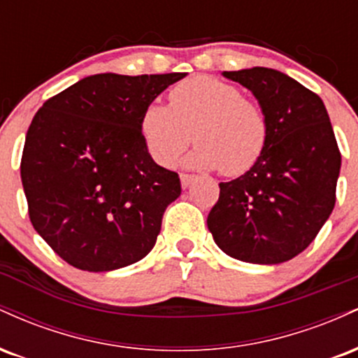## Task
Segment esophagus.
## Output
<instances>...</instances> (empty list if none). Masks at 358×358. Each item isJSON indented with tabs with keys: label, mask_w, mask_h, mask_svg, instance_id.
Segmentation results:
<instances>
[{
	"label": "esophagus",
	"mask_w": 358,
	"mask_h": 358,
	"mask_svg": "<svg viewBox=\"0 0 358 358\" xmlns=\"http://www.w3.org/2000/svg\"><path fill=\"white\" fill-rule=\"evenodd\" d=\"M195 180V175H190V173H182L180 175V182H182V187L187 188L190 187V183Z\"/></svg>",
	"instance_id": "obj_1"
}]
</instances>
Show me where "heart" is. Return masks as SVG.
<instances>
[{"instance_id":"1","label":"heart","mask_w":358,"mask_h":358,"mask_svg":"<svg viewBox=\"0 0 358 358\" xmlns=\"http://www.w3.org/2000/svg\"><path fill=\"white\" fill-rule=\"evenodd\" d=\"M168 101L170 109L148 104L139 121L146 151L159 166H173L193 139L188 166L237 176L256 165L268 146V114L231 82L190 77L170 90Z\"/></svg>"}]
</instances>
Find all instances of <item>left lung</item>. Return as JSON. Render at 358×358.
Returning <instances> with one entry per match:
<instances>
[{"instance_id":"1","label":"left lung","mask_w":358,"mask_h":358,"mask_svg":"<svg viewBox=\"0 0 358 358\" xmlns=\"http://www.w3.org/2000/svg\"><path fill=\"white\" fill-rule=\"evenodd\" d=\"M224 76L257 97L269 141L249 171L220 183L208 231L231 257L279 264L303 252L330 217L342 155L323 101L305 85L266 67Z\"/></svg>"}]
</instances>
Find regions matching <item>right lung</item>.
<instances>
[{
    "instance_id": "1",
    "label": "right lung",
    "mask_w": 358,
    "mask_h": 358,
    "mask_svg": "<svg viewBox=\"0 0 358 358\" xmlns=\"http://www.w3.org/2000/svg\"><path fill=\"white\" fill-rule=\"evenodd\" d=\"M185 72L97 73L43 102L28 127L22 183L42 239L73 268H124L153 249L178 173L158 166L139 121Z\"/></svg>"
}]
</instances>
